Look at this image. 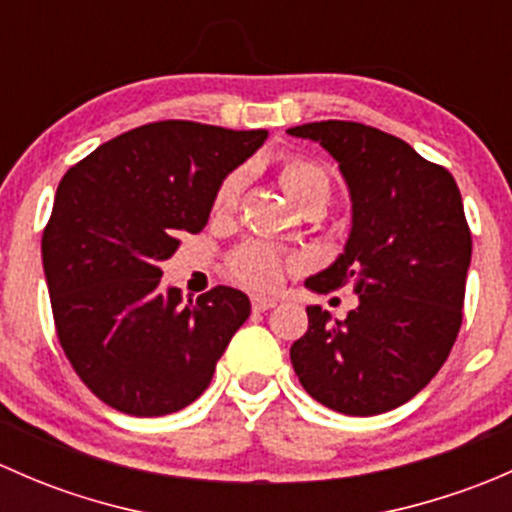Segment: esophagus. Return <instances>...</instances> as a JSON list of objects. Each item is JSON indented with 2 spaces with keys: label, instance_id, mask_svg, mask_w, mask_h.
I'll use <instances>...</instances> for the list:
<instances>
[{
  "label": "esophagus",
  "instance_id": "esophagus-1",
  "mask_svg": "<svg viewBox=\"0 0 512 512\" xmlns=\"http://www.w3.org/2000/svg\"><path fill=\"white\" fill-rule=\"evenodd\" d=\"M275 304L277 302L272 297H260V294H255V297H252V309H255V312H267V309H272Z\"/></svg>",
  "mask_w": 512,
  "mask_h": 512
}]
</instances>
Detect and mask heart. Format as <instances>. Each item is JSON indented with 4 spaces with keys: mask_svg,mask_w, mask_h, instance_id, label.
Segmentation results:
<instances>
[{
    "mask_svg": "<svg viewBox=\"0 0 512 512\" xmlns=\"http://www.w3.org/2000/svg\"><path fill=\"white\" fill-rule=\"evenodd\" d=\"M280 183L285 188V193L299 208H307L314 203H329V195H332V180H329L327 170L322 165L312 163L307 158L289 156L280 163ZM242 190V175L230 173L223 183L218 185L213 198V210L215 213H227L237 205ZM227 272H230L232 280H237L240 285H247L252 289H272L280 285L282 275L292 267H297V260L289 255H282L280 250L270 245H262V242H245V245L235 247V250L227 255L225 262Z\"/></svg>",
    "mask_w": 512,
    "mask_h": 512,
    "instance_id": "b5f03b06",
    "label": "heart"
}]
</instances>
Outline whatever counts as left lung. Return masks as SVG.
<instances>
[{
	"mask_svg": "<svg viewBox=\"0 0 512 512\" xmlns=\"http://www.w3.org/2000/svg\"><path fill=\"white\" fill-rule=\"evenodd\" d=\"M287 133L322 143L352 193L344 255L307 287L359 294L337 324L307 307V332L289 349L294 374L327 409L384 414L414 399L456 344L473 250L461 190L443 165L374 126L319 121Z\"/></svg>",
	"mask_w": 512,
	"mask_h": 512,
	"instance_id": "8db88e82",
	"label": "left lung"
}]
</instances>
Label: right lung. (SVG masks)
<instances>
[{
  "mask_svg": "<svg viewBox=\"0 0 512 512\" xmlns=\"http://www.w3.org/2000/svg\"><path fill=\"white\" fill-rule=\"evenodd\" d=\"M267 131L156 121L71 165L41 237L56 337L111 409L165 416L193 404L250 317L240 289L180 299L160 262L208 223L218 185Z\"/></svg>",
  "mask_w": 512,
  "mask_h": 512,
  "instance_id": "right-lung-1",
  "label": "right lung"
}]
</instances>
